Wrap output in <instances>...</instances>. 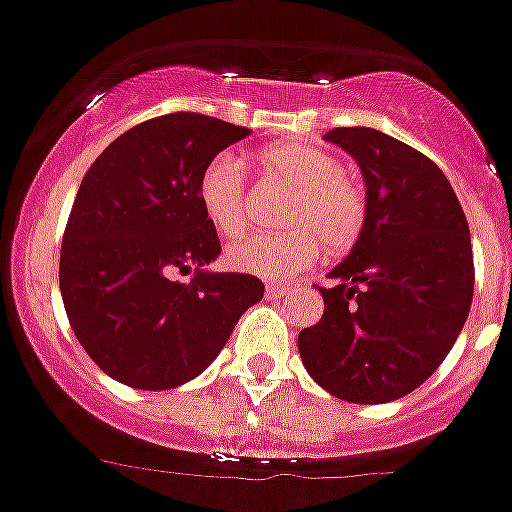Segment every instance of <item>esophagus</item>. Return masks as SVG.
<instances>
[{
    "label": "esophagus",
    "mask_w": 512,
    "mask_h": 512,
    "mask_svg": "<svg viewBox=\"0 0 512 512\" xmlns=\"http://www.w3.org/2000/svg\"><path fill=\"white\" fill-rule=\"evenodd\" d=\"M289 292H292V289L284 287V284H269V287H266V297H287Z\"/></svg>",
    "instance_id": "34e87169"
}]
</instances>
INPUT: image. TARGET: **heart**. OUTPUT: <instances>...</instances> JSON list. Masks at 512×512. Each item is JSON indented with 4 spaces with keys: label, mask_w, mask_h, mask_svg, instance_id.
Masks as SVG:
<instances>
[{
    "label": "heart",
    "mask_w": 512,
    "mask_h": 512,
    "mask_svg": "<svg viewBox=\"0 0 512 512\" xmlns=\"http://www.w3.org/2000/svg\"><path fill=\"white\" fill-rule=\"evenodd\" d=\"M261 166L295 197L284 210L287 233H251L225 248L233 271L261 279H289L320 256V243L338 253L354 246L366 220L359 184L343 174L333 153L305 143H284L261 153ZM200 205L212 228L223 235L248 225L246 171L235 156L212 158L197 184Z\"/></svg>",
    "instance_id": "heart-1"
}]
</instances>
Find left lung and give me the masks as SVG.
Here are the masks:
<instances>
[{"mask_svg": "<svg viewBox=\"0 0 512 512\" xmlns=\"http://www.w3.org/2000/svg\"><path fill=\"white\" fill-rule=\"evenodd\" d=\"M328 143L359 164L366 220L320 287L325 310L300 330L307 374L338 400L382 405L436 372L469 318V225L431 158L372 128H336Z\"/></svg>", "mask_w": 512, "mask_h": 512, "instance_id": "left-lung-1", "label": "left lung"}]
</instances>
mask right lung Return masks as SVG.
<instances>
[{
  "mask_svg": "<svg viewBox=\"0 0 512 512\" xmlns=\"http://www.w3.org/2000/svg\"><path fill=\"white\" fill-rule=\"evenodd\" d=\"M248 130L174 112L140 122L89 166L61 246V297L74 336L107 377L174 390L217 359L264 282L210 271L220 238L197 184ZM176 270L195 274L176 283Z\"/></svg>",
  "mask_w": 512,
  "mask_h": 512,
  "instance_id": "right-lung-1",
  "label": "right lung"
}]
</instances>
